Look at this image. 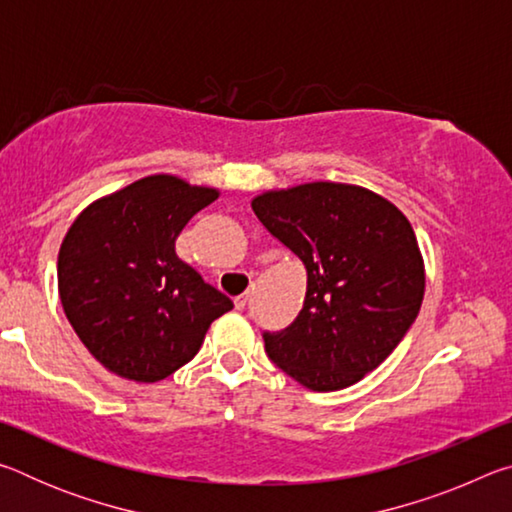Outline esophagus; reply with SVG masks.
Masks as SVG:
<instances>
[{
	"mask_svg": "<svg viewBox=\"0 0 512 512\" xmlns=\"http://www.w3.org/2000/svg\"><path fill=\"white\" fill-rule=\"evenodd\" d=\"M246 305H248V293H244V296H237V298H235V307H237V309H246Z\"/></svg>",
	"mask_w": 512,
	"mask_h": 512,
	"instance_id": "1",
	"label": "esophagus"
}]
</instances>
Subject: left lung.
<instances>
[{"label":"left lung","instance_id":"left-lung-1","mask_svg":"<svg viewBox=\"0 0 512 512\" xmlns=\"http://www.w3.org/2000/svg\"><path fill=\"white\" fill-rule=\"evenodd\" d=\"M253 212L307 268L296 320L262 334L268 359L311 391L357 384L418 318L424 264L409 219L386 198L341 183L266 192Z\"/></svg>","mask_w":512,"mask_h":512}]
</instances>
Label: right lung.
Returning <instances> with one entry per match:
<instances>
[{
    "label": "right lung",
    "instance_id": "add662e5",
    "mask_svg": "<svg viewBox=\"0 0 512 512\" xmlns=\"http://www.w3.org/2000/svg\"><path fill=\"white\" fill-rule=\"evenodd\" d=\"M219 192L149 176L76 216L58 253L65 316L110 372L160 381L194 359L205 332L232 309L176 255V239Z\"/></svg>",
    "mask_w": 512,
    "mask_h": 512
}]
</instances>
